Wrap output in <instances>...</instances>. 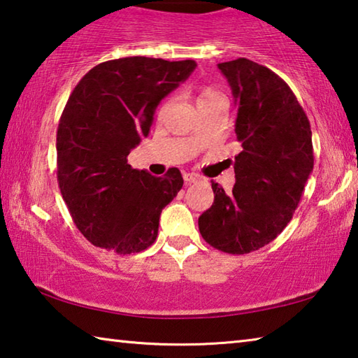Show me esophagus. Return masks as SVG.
<instances>
[{"instance_id":"esophagus-1","label":"esophagus","mask_w":358,"mask_h":358,"mask_svg":"<svg viewBox=\"0 0 358 358\" xmlns=\"http://www.w3.org/2000/svg\"><path fill=\"white\" fill-rule=\"evenodd\" d=\"M183 178H185V181H186L187 185H189V183H196L197 180H201V177H199L197 173H187V172L183 173Z\"/></svg>"}]
</instances>
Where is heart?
Segmentation results:
<instances>
[{"instance_id": "b5f03b06", "label": "heart", "mask_w": 358, "mask_h": 358, "mask_svg": "<svg viewBox=\"0 0 358 358\" xmlns=\"http://www.w3.org/2000/svg\"><path fill=\"white\" fill-rule=\"evenodd\" d=\"M213 104H226V96L220 90L213 87H202L197 93V106H213Z\"/></svg>"}]
</instances>
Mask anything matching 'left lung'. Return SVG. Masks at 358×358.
<instances>
[{
	"instance_id": "8db88e82",
	"label": "left lung",
	"mask_w": 358,
	"mask_h": 358,
	"mask_svg": "<svg viewBox=\"0 0 358 358\" xmlns=\"http://www.w3.org/2000/svg\"><path fill=\"white\" fill-rule=\"evenodd\" d=\"M238 104L230 194L211 181L213 205L199 216L210 246L248 254L280 235L299 207L314 166L311 126L292 90L273 71L248 58L220 63Z\"/></svg>"
}]
</instances>
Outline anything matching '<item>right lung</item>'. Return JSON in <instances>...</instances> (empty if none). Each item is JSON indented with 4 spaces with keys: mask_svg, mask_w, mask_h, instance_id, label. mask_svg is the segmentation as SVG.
Returning a JSON list of instances; mask_svg holds the SVG:
<instances>
[{
    "mask_svg": "<svg viewBox=\"0 0 358 358\" xmlns=\"http://www.w3.org/2000/svg\"><path fill=\"white\" fill-rule=\"evenodd\" d=\"M194 59L129 57L104 62L72 90L57 131V178L72 221L94 246L117 254L155 243L162 208L183 186L132 169L128 155L153 124L166 96L196 69Z\"/></svg>",
    "mask_w": 358,
    "mask_h": 358,
    "instance_id": "1",
    "label": "right lung"
}]
</instances>
